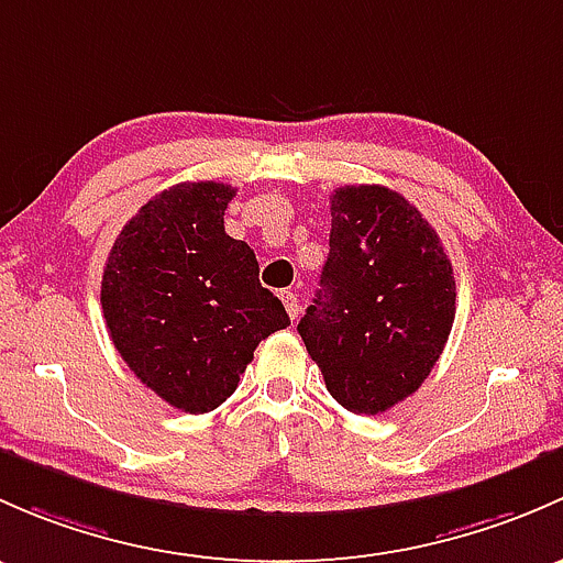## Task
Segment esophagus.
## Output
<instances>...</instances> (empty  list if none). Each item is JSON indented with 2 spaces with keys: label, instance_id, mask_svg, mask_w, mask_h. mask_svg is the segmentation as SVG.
Wrapping results in <instances>:
<instances>
[{
  "label": "esophagus",
  "instance_id": "34e87169",
  "mask_svg": "<svg viewBox=\"0 0 563 563\" xmlns=\"http://www.w3.org/2000/svg\"><path fill=\"white\" fill-rule=\"evenodd\" d=\"M282 303H284V309H287V314H289V320H298V311H300V306H298V295L295 292H289V289H282Z\"/></svg>",
  "mask_w": 563,
  "mask_h": 563
}]
</instances>
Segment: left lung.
<instances>
[{"mask_svg": "<svg viewBox=\"0 0 563 563\" xmlns=\"http://www.w3.org/2000/svg\"><path fill=\"white\" fill-rule=\"evenodd\" d=\"M330 254L298 333L328 393L355 415L409 398L442 355L455 276L437 230L387 187L330 195Z\"/></svg>", "mask_w": 563, "mask_h": 563, "instance_id": "1", "label": "left lung"}]
</instances>
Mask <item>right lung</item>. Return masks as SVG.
<instances>
[{
  "label": "right lung",
  "mask_w": 563,
  "mask_h": 563,
  "mask_svg": "<svg viewBox=\"0 0 563 563\" xmlns=\"http://www.w3.org/2000/svg\"><path fill=\"white\" fill-rule=\"evenodd\" d=\"M233 195L228 184L184 181L152 197L102 274L113 346L143 385L189 415L228 401L260 341L289 324L249 243L224 233Z\"/></svg>",
  "instance_id": "1"
}]
</instances>
